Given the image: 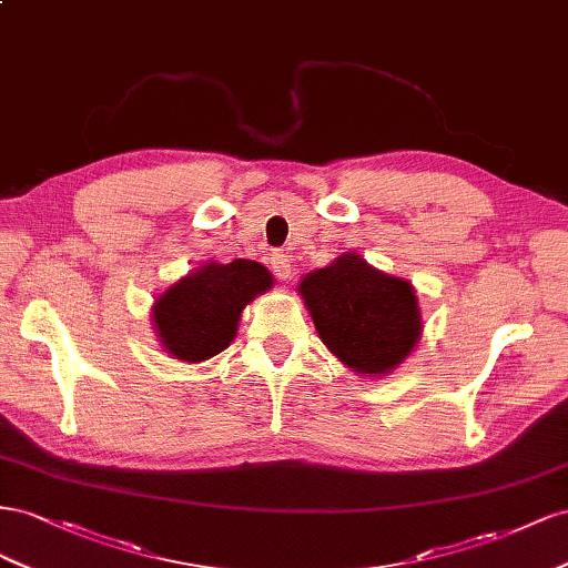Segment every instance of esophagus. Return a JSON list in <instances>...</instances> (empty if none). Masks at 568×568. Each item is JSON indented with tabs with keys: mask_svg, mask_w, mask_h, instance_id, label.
<instances>
[{
	"mask_svg": "<svg viewBox=\"0 0 568 568\" xmlns=\"http://www.w3.org/2000/svg\"><path fill=\"white\" fill-rule=\"evenodd\" d=\"M271 268L278 281H287L293 275V256L287 252H273L271 254Z\"/></svg>",
	"mask_w": 568,
	"mask_h": 568,
	"instance_id": "esophagus-1",
	"label": "esophagus"
}]
</instances>
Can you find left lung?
<instances>
[{"label":"left lung","instance_id":"8db88e82","mask_svg":"<svg viewBox=\"0 0 568 568\" xmlns=\"http://www.w3.org/2000/svg\"><path fill=\"white\" fill-rule=\"evenodd\" d=\"M297 293L321 343L366 378L390 376L424 333L414 285L374 268L356 252L306 273Z\"/></svg>","mask_w":568,"mask_h":568}]
</instances>
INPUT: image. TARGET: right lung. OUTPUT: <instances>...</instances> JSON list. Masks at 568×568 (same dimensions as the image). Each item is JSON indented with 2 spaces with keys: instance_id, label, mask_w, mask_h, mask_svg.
I'll use <instances>...</instances> for the list:
<instances>
[{
  "instance_id": "1",
  "label": "right lung",
  "mask_w": 568,
  "mask_h": 568,
  "mask_svg": "<svg viewBox=\"0 0 568 568\" xmlns=\"http://www.w3.org/2000/svg\"><path fill=\"white\" fill-rule=\"evenodd\" d=\"M271 287L273 275L262 264L209 258L154 300L152 323L161 349L183 364L212 359L235 339L245 306Z\"/></svg>"
}]
</instances>
